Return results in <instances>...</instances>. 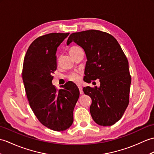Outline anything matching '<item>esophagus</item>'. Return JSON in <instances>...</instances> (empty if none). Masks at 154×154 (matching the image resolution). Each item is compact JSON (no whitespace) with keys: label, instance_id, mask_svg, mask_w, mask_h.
<instances>
[{"label":"esophagus","instance_id":"esophagus-1","mask_svg":"<svg viewBox=\"0 0 154 154\" xmlns=\"http://www.w3.org/2000/svg\"><path fill=\"white\" fill-rule=\"evenodd\" d=\"M78 88H79V89L80 94H83V87H82V86L81 85H78Z\"/></svg>","mask_w":154,"mask_h":154}]
</instances>
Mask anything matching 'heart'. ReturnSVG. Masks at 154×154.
I'll return each mask as SVG.
<instances>
[{
	"mask_svg": "<svg viewBox=\"0 0 154 154\" xmlns=\"http://www.w3.org/2000/svg\"><path fill=\"white\" fill-rule=\"evenodd\" d=\"M81 48L80 47H79V46H72L69 50V54L70 55L71 54H74L77 53L78 51H81ZM70 79L72 80L73 81H75V82H77L79 81V75L77 74V73H73L70 76Z\"/></svg>",
	"mask_w": 154,
	"mask_h": 154,
	"instance_id": "b5f03b06",
	"label": "heart"
}]
</instances>
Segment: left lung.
<instances>
[{"label":"left lung","instance_id":"8db88e82","mask_svg":"<svg viewBox=\"0 0 154 154\" xmlns=\"http://www.w3.org/2000/svg\"><path fill=\"white\" fill-rule=\"evenodd\" d=\"M72 42L83 48L87 56L85 81L98 79L100 83L99 87L83 89L92 99V119L99 125H113L122 117L129 102L131 77L127 57L116 39L106 32L73 33L67 45Z\"/></svg>","mask_w":154,"mask_h":154}]
</instances>
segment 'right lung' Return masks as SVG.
Instances as JSON below:
<instances>
[{"label":"right lung","mask_w":154,"mask_h":154,"mask_svg":"<svg viewBox=\"0 0 154 154\" xmlns=\"http://www.w3.org/2000/svg\"><path fill=\"white\" fill-rule=\"evenodd\" d=\"M69 34L52 33L37 38L23 60L22 79L31 108L44 126L55 131H65L72 125L80 94L71 81L60 90L52 83L57 69V48Z\"/></svg>","instance_id":"1"}]
</instances>
